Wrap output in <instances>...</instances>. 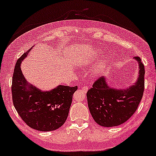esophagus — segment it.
<instances>
[{
	"label": "esophagus",
	"instance_id": "1",
	"mask_svg": "<svg viewBox=\"0 0 156 156\" xmlns=\"http://www.w3.org/2000/svg\"><path fill=\"white\" fill-rule=\"evenodd\" d=\"M81 89H82L84 91H85V92H87V91H88V87L85 86V85H83L82 87H81Z\"/></svg>",
	"mask_w": 156,
	"mask_h": 156
}]
</instances>
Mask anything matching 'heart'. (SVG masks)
<instances>
[{
    "label": "heart",
    "mask_w": 156,
    "mask_h": 156,
    "mask_svg": "<svg viewBox=\"0 0 156 156\" xmlns=\"http://www.w3.org/2000/svg\"><path fill=\"white\" fill-rule=\"evenodd\" d=\"M101 55V52H100L99 50H97V52H94L92 54L90 55V57H89V59H95V58H97L98 57H99L100 55ZM108 62H109V59L108 58L107 59H105L104 60H103L100 64L99 65H98L97 68H96L94 71L93 72V76H98L99 75H101V74L103 73L104 69H106V67H107V64Z\"/></svg>",
    "instance_id": "obj_1"
}]
</instances>
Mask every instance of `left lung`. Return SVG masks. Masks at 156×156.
I'll list each match as a JSON object with an SVG mask.
<instances>
[{"instance_id": "obj_1", "label": "left lung", "mask_w": 156, "mask_h": 156, "mask_svg": "<svg viewBox=\"0 0 156 156\" xmlns=\"http://www.w3.org/2000/svg\"><path fill=\"white\" fill-rule=\"evenodd\" d=\"M133 59L138 64V76L134 84L124 89L114 88L102 76L87 91L89 112L101 126H116L125 123L139 105L144 91L145 69L140 57Z\"/></svg>"}]
</instances>
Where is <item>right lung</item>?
Wrapping results in <instances>:
<instances>
[{"label": "right lung", "mask_w": 156, "mask_h": 156, "mask_svg": "<svg viewBox=\"0 0 156 156\" xmlns=\"http://www.w3.org/2000/svg\"><path fill=\"white\" fill-rule=\"evenodd\" d=\"M30 50L18 59L15 67L11 88L13 105L21 119L32 129L54 131L67 120L77 86L59 85L52 90L42 91L32 85L25 80L20 68Z\"/></svg>", "instance_id": "add662e5"}]
</instances>
